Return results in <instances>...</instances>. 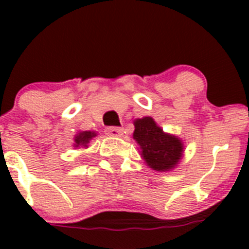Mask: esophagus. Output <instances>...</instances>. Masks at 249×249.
Instances as JSON below:
<instances>
[{
	"instance_id": "1",
	"label": "esophagus",
	"mask_w": 249,
	"mask_h": 249,
	"mask_svg": "<svg viewBox=\"0 0 249 249\" xmlns=\"http://www.w3.org/2000/svg\"><path fill=\"white\" fill-rule=\"evenodd\" d=\"M106 134L112 137H120L123 135V129L122 127H115V126L108 127V129H106Z\"/></svg>"
}]
</instances>
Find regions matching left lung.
<instances>
[{
    "instance_id": "obj_1",
    "label": "left lung",
    "mask_w": 249,
    "mask_h": 249,
    "mask_svg": "<svg viewBox=\"0 0 249 249\" xmlns=\"http://www.w3.org/2000/svg\"><path fill=\"white\" fill-rule=\"evenodd\" d=\"M134 125V140L140 144L141 157L145 164L155 171L175 169L183 154L182 141L162 131L150 117L136 119Z\"/></svg>"
}]
</instances>
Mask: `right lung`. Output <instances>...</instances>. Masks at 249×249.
I'll list each match as a JSON object with an SVG mask.
<instances>
[{
  "label": "right lung",
  "mask_w": 249,
  "mask_h": 249,
  "mask_svg": "<svg viewBox=\"0 0 249 249\" xmlns=\"http://www.w3.org/2000/svg\"><path fill=\"white\" fill-rule=\"evenodd\" d=\"M96 136L95 131H82L74 137V147H87L92 137Z\"/></svg>",
  "instance_id": "right-lung-1"
}]
</instances>
